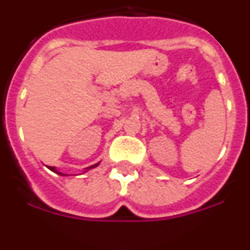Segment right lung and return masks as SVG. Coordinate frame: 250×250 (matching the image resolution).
Instances as JSON below:
<instances>
[{
	"label": "right lung",
	"instance_id": "1",
	"mask_svg": "<svg viewBox=\"0 0 250 250\" xmlns=\"http://www.w3.org/2000/svg\"><path fill=\"white\" fill-rule=\"evenodd\" d=\"M99 164H100V161H99V163H96V164L91 165V167H85V170H83V173H86V171H89V170L94 169V167H99ZM48 169H50L51 171H54V173L59 174V175H61V176H67V175H68V174H65V173H62V171H60V170H57L56 167H48Z\"/></svg>",
	"mask_w": 250,
	"mask_h": 250
}]
</instances>
